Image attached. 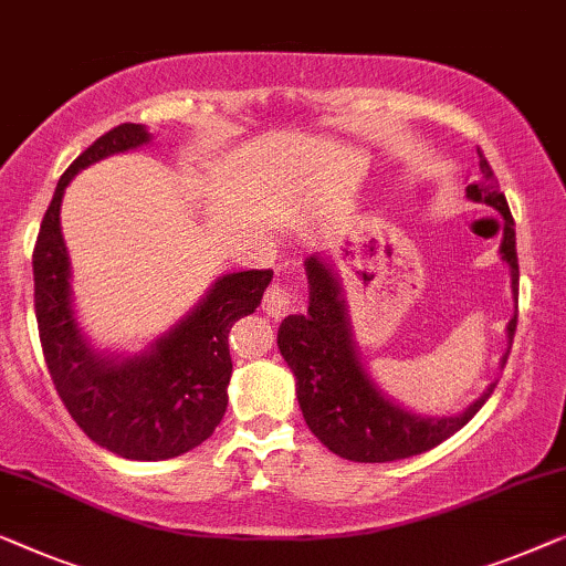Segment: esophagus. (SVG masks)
<instances>
[{"label":"esophagus","mask_w":566,"mask_h":566,"mask_svg":"<svg viewBox=\"0 0 566 566\" xmlns=\"http://www.w3.org/2000/svg\"><path fill=\"white\" fill-rule=\"evenodd\" d=\"M297 305H300L297 290H292V286L284 282H274L264 294V310L266 315L272 317H282L286 313H292Z\"/></svg>","instance_id":"1"}]
</instances>
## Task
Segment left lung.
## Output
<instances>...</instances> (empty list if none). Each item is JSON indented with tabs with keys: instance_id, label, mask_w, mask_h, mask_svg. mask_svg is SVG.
<instances>
[{
	"instance_id": "left-lung-1",
	"label": "left lung",
	"mask_w": 566,
	"mask_h": 566,
	"mask_svg": "<svg viewBox=\"0 0 566 566\" xmlns=\"http://www.w3.org/2000/svg\"><path fill=\"white\" fill-rule=\"evenodd\" d=\"M480 154L482 179L467 187L474 202L495 207L503 218L500 253L511 266L513 297L518 302V253H515V222L505 195L492 174L488 158ZM310 305L307 315H290L280 325V352L297 379V400L310 431L338 457L352 461H395L423 453L461 431L472 420L495 385L480 400L451 418H423L400 408L381 395L356 354L352 323L344 300V286L333 266L321 256L305 261ZM518 310L507 323V340L513 344ZM507 361V356L503 364Z\"/></svg>"
}]
</instances>
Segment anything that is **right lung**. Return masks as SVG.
<instances>
[{
  "instance_id": "1",
  "label": "right lung",
  "mask_w": 566,
  "mask_h": 566,
  "mask_svg": "<svg viewBox=\"0 0 566 566\" xmlns=\"http://www.w3.org/2000/svg\"><path fill=\"white\" fill-rule=\"evenodd\" d=\"M148 140L150 133L135 123L94 140L59 179L33 251L38 333L55 392L94 443L135 461L179 457L210 439L228 408V333L261 305L274 276L272 269L222 274L200 305L143 354L120 359L92 352L71 307L63 189L86 166Z\"/></svg>"
}]
</instances>
